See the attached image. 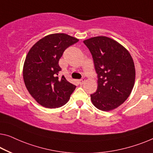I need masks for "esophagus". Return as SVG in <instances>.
Instances as JSON below:
<instances>
[{
  "mask_svg": "<svg viewBox=\"0 0 153 153\" xmlns=\"http://www.w3.org/2000/svg\"><path fill=\"white\" fill-rule=\"evenodd\" d=\"M84 82H85V79L84 78H82L81 79H79V83L80 84H83L84 83Z\"/></svg>",
  "mask_w": 153,
  "mask_h": 153,
  "instance_id": "esophagus-1",
  "label": "esophagus"
}]
</instances>
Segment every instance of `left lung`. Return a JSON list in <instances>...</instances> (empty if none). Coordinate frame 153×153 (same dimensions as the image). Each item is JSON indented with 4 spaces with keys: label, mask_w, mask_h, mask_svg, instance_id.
<instances>
[{
    "label": "left lung",
    "mask_w": 153,
    "mask_h": 153,
    "mask_svg": "<svg viewBox=\"0 0 153 153\" xmlns=\"http://www.w3.org/2000/svg\"><path fill=\"white\" fill-rule=\"evenodd\" d=\"M83 42L92 54L98 77L91 102L103 111L117 108L129 97L135 84V68L131 55L119 42L106 36Z\"/></svg>",
    "instance_id": "8db88e82"
}]
</instances>
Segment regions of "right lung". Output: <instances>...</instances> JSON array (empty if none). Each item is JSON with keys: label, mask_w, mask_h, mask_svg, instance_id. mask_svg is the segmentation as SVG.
I'll use <instances>...</instances> for the list:
<instances>
[{"label": "right lung", "mask_w": 153, "mask_h": 153, "mask_svg": "<svg viewBox=\"0 0 153 153\" xmlns=\"http://www.w3.org/2000/svg\"><path fill=\"white\" fill-rule=\"evenodd\" d=\"M76 38L65 33H53L38 40L29 50L24 62V82L33 98L48 108L62 106L70 99L76 86L65 76H57L58 65L65 50L77 42Z\"/></svg>", "instance_id": "1"}]
</instances>
